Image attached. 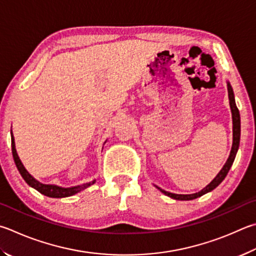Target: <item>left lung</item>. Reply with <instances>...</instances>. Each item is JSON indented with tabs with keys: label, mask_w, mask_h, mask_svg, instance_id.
<instances>
[{
	"label": "left lung",
	"mask_w": 256,
	"mask_h": 256,
	"mask_svg": "<svg viewBox=\"0 0 256 256\" xmlns=\"http://www.w3.org/2000/svg\"><path fill=\"white\" fill-rule=\"evenodd\" d=\"M227 90H228V98H230V110H232V118H233V146H232V150L230 153L228 159H227L226 164L222 166V170L218 172V174L214 178L210 184H207L205 188L202 189L200 192H198L196 194H172L169 192H166V190L161 189L159 187H156L160 190L162 194H166L170 198H174L176 200H192V199H196L198 197H202V194H205L212 190L215 189L218 184H220L222 180L225 179V176L228 174V171L230 169L232 164L235 160L236 153H238V146H240V116L238 106H236L235 103V97H234V92L233 88H232L230 84L227 82Z\"/></svg>",
	"instance_id": "left-lung-1"
}]
</instances>
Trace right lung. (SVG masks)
I'll use <instances>...</instances> for the list:
<instances>
[{
  "label": "right lung",
  "mask_w": 256,
  "mask_h": 256,
  "mask_svg": "<svg viewBox=\"0 0 256 256\" xmlns=\"http://www.w3.org/2000/svg\"><path fill=\"white\" fill-rule=\"evenodd\" d=\"M11 146H12V154H13V159H14L16 166L18 170V172L22 176V178L26 180V182L30 186V187L34 188L36 190H38L40 194H44L47 197L51 198H64V197H69L72 196V194H78L82 190L86 189L90 187V186L94 184L96 180H92L90 182L84 184L80 186H75V187H69V188H64V187H59V186L56 184H44L39 182L38 180H36L34 176H32L28 171L26 170L24 166L22 164V162L18 158L16 150V143H14V136H13V133L11 131Z\"/></svg>",
  "instance_id": "1"
}]
</instances>
